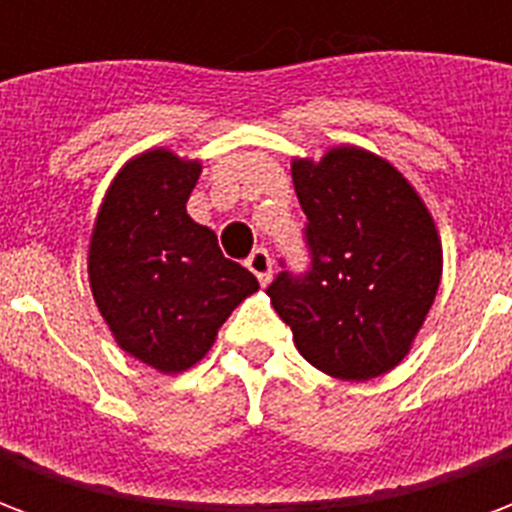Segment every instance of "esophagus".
Returning a JSON list of instances; mask_svg holds the SVG:
<instances>
[{
	"label": "esophagus",
	"mask_w": 512,
	"mask_h": 512,
	"mask_svg": "<svg viewBox=\"0 0 512 512\" xmlns=\"http://www.w3.org/2000/svg\"><path fill=\"white\" fill-rule=\"evenodd\" d=\"M246 268L255 274L260 285H268V279H271V257H268L266 249H255L252 255L246 257Z\"/></svg>",
	"instance_id": "1"
}]
</instances>
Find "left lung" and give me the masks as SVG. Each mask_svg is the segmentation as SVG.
I'll return each mask as SVG.
<instances>
[{
  "label": "left lung",
  "instance_id": "left-lung-1",
  "mask_svg": "<svg viewBox=\"0 0 512 512\" xmlns=\"http://www.w3.org/2000/svg\"><path fill=\"white\" fill-rule=\"evenodd\" d=\"M310 268L279 271L271 304L312 367L376 378L408 354L441 279V241L425 202L389 161L362 147L296 158Z\"/></svg>",
  "mask_w": 512,
  "mask_h": 512
}]
</instances>
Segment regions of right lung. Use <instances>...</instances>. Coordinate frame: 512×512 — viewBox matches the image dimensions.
I'll return each mask as SVG.
<instances>
[{"label":"right lung","mask_w":512,"mask_h":512,"mask_svg":"<svg viewBox=\"0 0 512 512\" xmlns=\"http://www.w3.org/2000/svg\"><path fill=\"white\" fill-rule=\"evenodd\" d=\"M197 161L147 150L117 172L90 238V288L117 345L158 373L197 365L257 279L186 213Z\"/></svg>","instance_id":"1"}]
</instances>
